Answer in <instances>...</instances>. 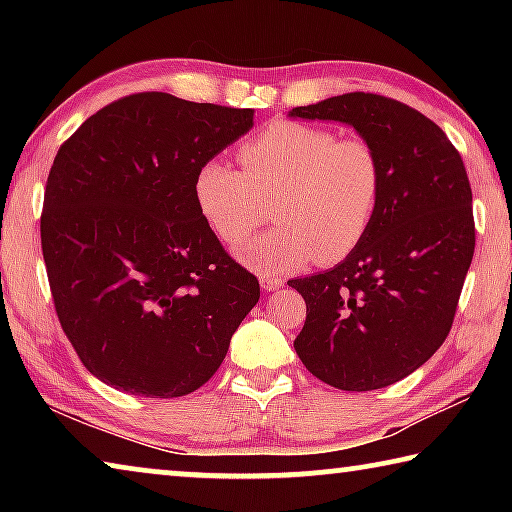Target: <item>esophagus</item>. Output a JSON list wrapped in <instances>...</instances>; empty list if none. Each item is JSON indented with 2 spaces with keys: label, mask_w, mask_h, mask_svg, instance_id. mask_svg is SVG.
Instances as JSON below:
<instances>
[{
  "label": "esophagus",
  "mask_w": 512,
  "mask_h": 512,
  "mask_svg": "<svg viewBox=\"0 0 512 512\" xmlns=\"http://www.w3.org/2000/svg\"><path fill=\"white\" fill-rule=\"evenodd\" d=\"M259 284H262L264 291H277L284 287V280L282 277H275V275H262L259 277Z\"/></svg>",
  "instance_id": "34e87169"
}]
</instances>
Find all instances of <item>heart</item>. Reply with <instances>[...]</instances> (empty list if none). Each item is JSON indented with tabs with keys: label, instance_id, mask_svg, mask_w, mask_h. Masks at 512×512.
I'll list each match as a JSON object with an SVG mask.
<instances>
[{
	"label": "heart",
	"instance_id": "b5f03b06",
	"mask_svg": "<svg viewBox=\"0 0 512 512\" xmlns=\"http://www.w3.org/2000/svg\"><path fill=\"white\" fill-rule=\"evenodd\" d=\"M241 169L210 158L196 171L194 196L214 235L237 244L264 219L275 225L237 246L257 273H287L316 259L336 264L357 250L377 216L384 167L366 137L275 119L239 146Z\"/></svg>",
	"mask_w": 512,
	"mask_h": 512
}]
</instances>
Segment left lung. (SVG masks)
Wrapping results in <instances>:
<instances>
[{
	"instance_id": "1",
	"label": "left lung",
	"mask_w": 512,
	"mask_h": 512,
	"mask_svg": "<svg viewBox=\"0 0 512 512\" xmlns=\"http://www.w3.org/2000/svg\"><path fill=\"white\" fill-rule=\"evenodd\" d=\"M291 117L354 126L384 167L377 216L357 250L332 271L289 282L307 302L293 348L311 375L341 391L391 386L454 323L476 241L463 158L438 124L381 94L348 92Z\"/></svg>"
}]
</instances>
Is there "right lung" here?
Masks as SVG:
<instances>
[{
	"label": "right lung",
	"instance_id": "add662e5",
	"mask_svg": "<svg viewBox=\"0 0 512 512\" xmlns=\"http://www.w3.org/2000/svg\"><path fill=\"white\" fill-rule=\"evenodd\" d=\"M253 110L137 92L60 144L40 241L51 298L83 366L142 397H183L219 370L259 300L198 210L194 178Z\"/></svg>",
	"mask_w": 512,
	"mask_h": 512
}]
</instances>
